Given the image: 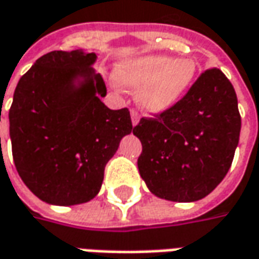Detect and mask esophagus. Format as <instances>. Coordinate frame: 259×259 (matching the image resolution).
Listing matches in <instances>:
<instances>
[{
  "label": "esophagus",
  "mask_w": 259,
  "mask_h": 259,
  "mask_svg": "<svg viewBox=\"0 0 259 259\" xmlns=\"http://www.w3.org/2000/svg\"><path fill=\"white\" fill-rule=\"evenodd\" d=\"M131 122H133V125L135 126L138 122H140V114L135 111V109H131Z\"/></svg>",
  "instance_id": "34e87169"
}]
</instances>
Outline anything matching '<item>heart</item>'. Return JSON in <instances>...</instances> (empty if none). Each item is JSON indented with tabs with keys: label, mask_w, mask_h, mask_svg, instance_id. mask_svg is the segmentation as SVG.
Segmentation results:
<instances>
[{
	"label": "heart",
	"mask_w": 259,
	"mask_h": 259,
	"mask_svg": "<svg viewBox=\"0 0 259 259\" xmlns=\"http://www.w3.org/2000/svg\"><path fill=\"white\" fill-rule=\"evenodd\" d=\"M195 74L197 64L191 58L145 55L119 64L114 78L121 88L138 91L137 101L144 111L162 114L184 97Z\"/></svg>",
	"instance_id": "heart-1"
}]
</instances>
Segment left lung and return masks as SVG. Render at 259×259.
Segmentation results:
<instances>
[{
    "label": "left lung",
    "mask_w": 259,
    "mask_h": 259,
    "mask_svg": "<svg viewBox=\"0 0 259 259\" xmlns=\"http://www.w3.org/2000/svg\"><path fill=\"white\" fill-rule=\"evenodd\" d=\"M239 131L234 87L221 69H206L172 108L134 126L140 175L158 198L198 201L228 172Z\"/></svg>",
    "instance_id": "8db88e82"
}]
</instances>
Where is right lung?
<instances>
[{"instance_id": "obj_1", "label": "right lung", "mask_w": 259, "mask_h": 259, "mask_svg": "<svg viewBox=\"0 0 259 259\" xmlns=\"http://www.w3.org/2000/svg\"><path fill=\"white\" fill-rule=\"evenodd\" d=\"M94 53L53 51L20 78L10 108L12 158L29 191L53 205L88 202L105 165L133 131L128 108L100 100L107 87Z\"/></svg>"}]
</instances>
